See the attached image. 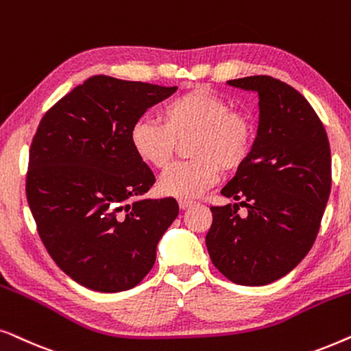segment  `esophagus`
<instances>
[{
  "mask_svg": "<svg viewBox=\"0 0 351 351\" xmlns=\"http://www.w3.org/2000/svg\"><path fill=\"white\" fill-rule=\"evenodd\" d=\"M178 204H180V208H181V210H186V208L193 207V205H194V200H189V199H180V200H178Z\"/></svg>",
  "mask_w": 351,
  "mask_h": 351,
  "instance_id": "obj_1",
  "label": "esophagus"
}]
</instances>
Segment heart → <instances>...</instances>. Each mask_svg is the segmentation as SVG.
Instances as JSON below:
<instances>
[{
    "label": "heart",
    "mask_w": 351,
    "mask_h": 351,
    "mask_svg": "<svg viewBox=\"0 0 351 351\" xmlns=\"http://www.w3.org/2000/svg\"><path fill=\"white\" fill-rule=\"evenodd\" d=\"M163 123L139 119L130 130V144L139 160L165 168L176 146L194 136L189 152L194 160L176 163L163 171L160 191L178 199H195L217 183L224 170H236L249 157L252 123L242 112L205 90H191L173 97L162 109Z\"/></svg>",
    "instance_id": "1"
}]
</instances>
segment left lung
<instances>
[{"label": "left lung", "mask_w": 351, "mask_h": 351, "mask_svg": "<svg viewBox=\"0 0 351 351\" xmlns=\"http://www.w3.org/2000/svg\"><path fill=\"white\" fill-rule=\"evenodd\" d=\"M230 86L258 95V127L249 157L221 189L237 204L212 207L205 236L218 271L241 286H266L310 252L330 194V147L305 97L273 77L237 78Z\"/></svg>", "instance_id": "obj_1"}]
</instances>
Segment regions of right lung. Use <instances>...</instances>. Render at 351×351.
Instances as JSON below:
<instances>
[{"label": "right lung", "instance_id": "1", "mask_svg": "<svg viewBox=\"0 0 351 351\" xmlns=\"http://www.w3.org/2000/svg\"><path fill=\"white\" fill-rule=\"evenodd\" d=\"M176 90L95 75L40 121L27 200L46 250L83 287L133 289L178 217L173 197L143 199L156 176L130 144L134 121Z\"/></svg>", "mask_w": 351, "mask_h": 351}]
</instances>
